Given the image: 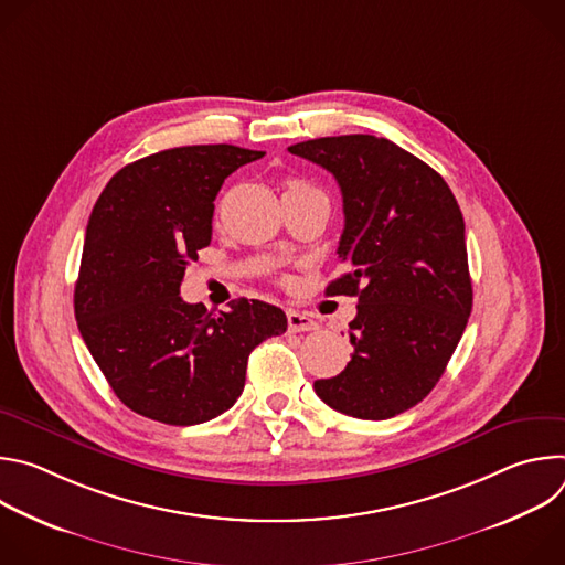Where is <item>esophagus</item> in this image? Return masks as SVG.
<instances>
[{"mask_svg":"<svg viewBox=\"0 0 565 565\" xmlns=\"http://www.w3.org/2000/svg\"><path fill=\"white\" fill-rule=\"evenodd\" d=\"M286 317H288V331L290 333H306V331H315L319 327L310 315L299 312V310H288Z\"/></svg>","mask_w":565,"mask_h":565,"instance_id":"34e87169","label":"esophagus"}]
</instances>
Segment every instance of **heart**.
I'll return each instance as SVG.
<instances>
[{"label": "heart", "mask_w": 565, "mask_h": 565, "mask_svg": "<svg viewBox=\"0 0 565 565\" xmlns=\"http://www.w3.org/2000/svg\"><path fill=\"white\" fill-rule=\"evenodd\" d=\"M299 188H306L303 183H299V181H290L288 185H286V192H290V190H299Z\"/></svg>", "instance_id": "obj_1"}]
</instances>
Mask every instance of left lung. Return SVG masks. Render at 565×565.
Segmentation results:
<instances>
[{
	"label": "left lung",
	"instance_id": "1",
	"mask_svg": "<svg viewBox=\"0 0 565 565\" xmlns=\"http://www.w3.org/2000/svg\"><path fill=\"white\" fill-rule=\"evenodd\" d=\"M288 151L329 170L342 190L347 273L327 295L358 297L351 362L315 380V393L360 420L393 418L429 395L467 327L460 207L436 170L386 138H315Z\"/></svg>",
	"mask_w": 565,
	"mask_h": 565
}]
</instances>
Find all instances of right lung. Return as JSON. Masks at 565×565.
<instances>
[{
	"instance_id": "obj_1",
	"label": "right lung",
	"mask_w": 565,
	"mask_h": 565,
	"mask_svg": "<svg viewBox=\"0 0 565 565\" xmlns=\"http://www.w3.org/2000/svg\"><path fill=\"white\" fill-rule=\"evenodd\" d=\"M262 156L234 145L158 151L125 166L94 205L77 329L122 405L145 418L190 427L221 416L244 391L255 347L288 329L284 310L259 299L218 312L181 299L223 181Z\"/></svg>"
}]
</instances>
